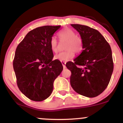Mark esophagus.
Returning <instances> with one entry per match:
<instances>
[{"label":"esophagus","mask_w":123,"mask_h":123,"mask_svg":"<svg viewBox=\"0 0 123 123\" xmlns=\"http://www.w3.org/2000/svg\"><path fill=\"white\" fill-rule=\"evenodd\" d=\"M61 63H62V66H63V68H66V62H65V61H61Z\"/></svg>","instance_id":"obj_1"}]
</instances>
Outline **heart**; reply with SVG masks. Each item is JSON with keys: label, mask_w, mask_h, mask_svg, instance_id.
Returning <instances> with one entry per match:
<instances>
[{"label": "heart", "mask_w": 123, "mask_h": 123, "mask_svg": "<svg viewBox=\"0 0 123 123\" xmlns=\"http://www.w3.org/2000/svg\"><path fill=\"white\" fill-rule=\"evenodd\" d=\"M58 37L61 40H65V49L67 50L61 52L55 55L54 58L56 60L61 61H66L73 58L74 52L80 53L83 50V41L81 37L76 35V32L72 29L65 28L58 33ZM51 50L54 53H57L58 50V42L55 37H52L50 42Z\"/></svg>", "instance_id": "b5f03b06"}]
</instances>
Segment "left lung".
I'll return each mask as SVG.
<instances>
[{"instance_id": "8db88e82", "label": "left lung", "mask_w": 123, "mask_h": 123, "mask_svg": "<svg viewBox=\"0 0 123 123\" xmlns=\"http://www.w3.org/2000/svg\"><path fill=\"white\" fill-rule=\"evenodd\" d=\"M83 41V50L66 66L71 71L70 85L76 92L93 98L108 86L113 71L110 45L99 32L86 25L71 24Z\"/></svg>"}]
</instances>
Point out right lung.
<instances>
[{"mask_svg": "<svg viewBox=\"0 0 123 123\" xmlns=\"http://www.w3.org/2000/svg\"><path fill=\"white\" fill-rule=\"evenodd\" d=\"M60 26H43L31 31L15 51L13 68L19 90L27 98L42 101L51 95L55 79L63 70L59 60L53 61L50 42Z\"/></svg>", "mask_w": 123, "mask_h": 123, "instance_id": "add662e5", "label": "right lung"}]
</instances>
